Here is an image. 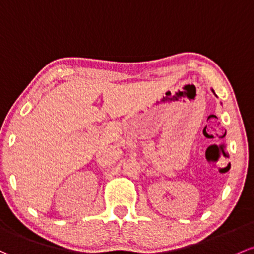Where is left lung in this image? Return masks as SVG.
<instances>
[{
	"label": "left lung",
	"mask_w": 254,
	"mask_h": 254,
	"mask_svg": "<svg viewBox=\"0 0 254 254\" xmlns=\"http://www.w3.org/2000/svg\"><path fill=\"white\" fill-rule=\"evenodd\" d=\"M213 92H214V91H213Z\"/></svg>",
	"instance_id": "obj_1"
}]
</instances>
